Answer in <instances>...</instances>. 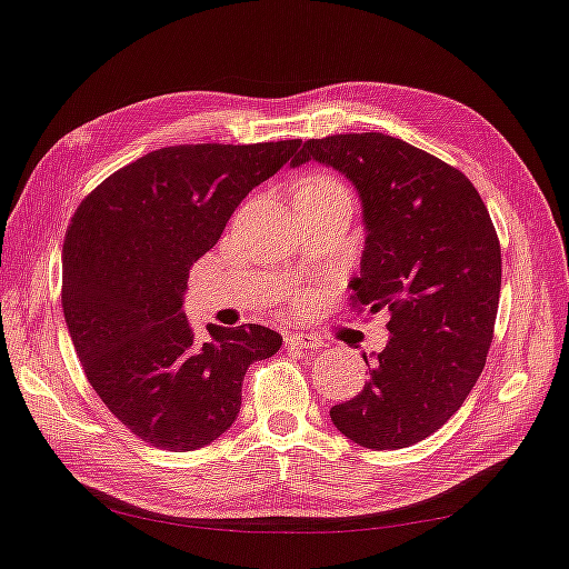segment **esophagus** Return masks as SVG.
<instances>
[{"label": "esophagus", "mask_w": 569, "mask_h": 569, "mask_svg": "<svg viewBox=\"0 0 569 569\" xmlns=\"http://www.w3.org/2000/svg\"><path fill=\"white\" fill-rule=\"evenodd\" d=\"M286 348L288 350H318L320 340L313 336H303V332H288Z\"/></svg>", "instance_id": "1"}]
</instances>
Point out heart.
<instances>
[{
    "mask_svg": "<svg viewBox=\"0 0 569 569\" xmlns=\"http://www.w3.org/2000/svg\"><path fill=\"white\" fill-rule=\"evenodd\" d=\"M330 187H342V184H338L336 180H330V177H318V180L306 184L303 192H300V194H310V192H318V189H330Z\"/></svg>",
    "mask_w": 569,
    "mask_h": 569,
    "instance_id": "obj_1",
    "label": "heart"
}]
</instances>
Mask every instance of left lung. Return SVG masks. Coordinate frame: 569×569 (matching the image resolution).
I'll list each match as a JSON object with an SVG mask.
<instances>
[{
  "label": "left lung",
  "mask_w": 569,
  "mask_h": 569,
  "mask_svg": "<svg viewBox=\"0 0 569 569\" xmlns=\"http://www.w3.org/2000/svg\"><path fill=\"white\" fill-rule=\"evenodd\" d=\"M316 160L358 189L365 221L355 306L387 310L389 340L362 358L370 380L330 409L367 449H405L459 411L483 372L500 298V243L469 177L382 132L308 140Z\"/></svg>",
  "instance_id": "8db88e82"
}]
</instances>
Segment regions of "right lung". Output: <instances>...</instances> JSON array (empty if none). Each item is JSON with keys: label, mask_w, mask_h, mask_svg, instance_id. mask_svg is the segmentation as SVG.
<instances>
[{"label": "right lung", "mask_w": 569, "mask_h": 569, "mask_svg": "<svg viewBox=\"0 0 569 569\" xmlns=\"http://www.w3.org/2000/svg\"><path fill=\"white\" fill-rule=\"evenodd\" d=\"M300 140L177 144L100 182L63 241V318L88 382L136 437L167 451L219 439L241 409L249 365L283 338L263 326L194 332L189 269L233 209L293 158Z\"/></svg>", "instance_id": "add662e5"}]
</instances>
